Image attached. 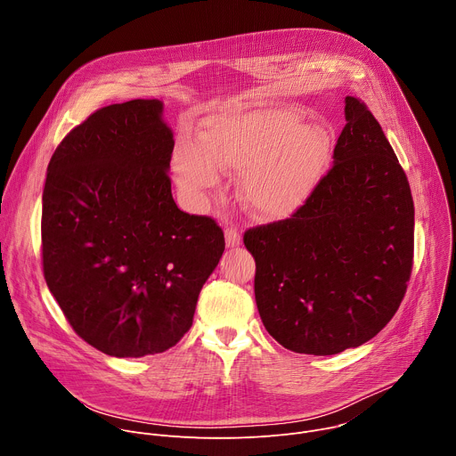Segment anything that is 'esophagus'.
Segmentation results:
<instances>
[{
    "instance_id": "esophagus-1",
    "label": "esophagus",
    "mask_w": 456,
    "mask_h": 456,
    "mask_svg": "<svg viewBox=\"0 0 456 456\" xmlns=\"http://www.w3.org/2000/svg\"><path fill=\"white\" fill-rule=\"evenodd\" d=\"M240 241H241L240 231L234 229V227H227V229H225V245H227V247H238Z\"/></svg>"
}]
</instances>
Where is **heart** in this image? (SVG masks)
Returning a JSON list of instances; mask_svg holds the SVG:
<instances>
[{"mask_svg": "<svg viewBox=\"0 0 456 456\" xmlns=\"http://www.w3.org/2000/svg\"><path fill=\"white\" fill-rule=\"evenodd\" d=\"M292 106H225L202 124V141H183L173 155L183 194L202 200L220 185L222 171H241L243 206L262 220H283L312 197L334 155V134L322 122H303Z\"/></svg>", "mask_w": 456, "mask_h": 456, "instance_id": "heart-1", "label": "heart"}]
</instances>
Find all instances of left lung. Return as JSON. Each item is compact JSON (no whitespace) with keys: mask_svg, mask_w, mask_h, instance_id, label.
I'll use <instances>...</instances> for the list:
<instances>
[{"mask_svg":"<svg viewBox=\"0 0 456 456\" xmlns=\"http://www.w3.org/2000/svg\"><path fill=\"white\" fill-rule=\"evenodd\" d=\"M334 166L289 220L243 234L267 332L287 350L334 355L375 338L413 265L411 189L380 124L355 97Z\"/></svg>","mask_w":456,"mask_h":456,"instance_id":"8db88e82","label":"left lung"}]
</instances>
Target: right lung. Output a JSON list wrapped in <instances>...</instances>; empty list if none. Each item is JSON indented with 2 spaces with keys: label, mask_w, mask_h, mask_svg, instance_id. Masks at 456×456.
Here are the masks:
<instances>
[{
  "label": "right lung",
  "mask_w": 456,
  "mask_h": 456,
  "mask_svg": "<svg viewBox=\"0 0 456 456\" xmlns=\"http://www.w3.org/2000/svg\"><path fill=\"white\" fill-rule=\"evenodd\" d=\"M159 99L92 113L50 159L43 273L79 338L113 357L169 350L191 329L225 248L209 216L180 211L173 132Z\"/></svg>",
  "instance_id": "right-lung-1"
}]
</instances>
